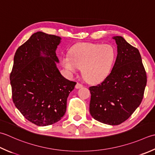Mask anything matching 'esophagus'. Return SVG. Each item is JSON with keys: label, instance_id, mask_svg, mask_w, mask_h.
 <instances>
[{"label": "esophagus", "instance_id": "obj_1", "mask_svg": "<svg viewBox=\"0 0 155 155\" xmlns=\"http://www.w3.org/2000/svg\"><path fill=\"white\" fill-rule=\"evenodd\" d=\"M83 87V84H81V83H77V84H76L75 88H76V89H80V88H82Z\"/></svg>", "mask_w": 155, "mask_h": 155}]
</instances>
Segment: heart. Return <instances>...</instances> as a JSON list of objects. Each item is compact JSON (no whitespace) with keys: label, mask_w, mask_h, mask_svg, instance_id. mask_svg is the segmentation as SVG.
Listing matches in <instances>:
<instances>
[{"label":"heart","mask_w":155,"mask_h":155,"mask_svg":"<svg viewBox=\"0 0 155 155\" xmlns=\"http://www.w3.org/2000/svg\"><path fill=\"white\" fill-rule=\"evenodd\" d=\"M116 48L111 44L78 43L63 56L61 62L69 74L82 68V75L89 83H97L110 74L116 61Z\"/></svg>","instance_id":"obj_1"}]
</instances>
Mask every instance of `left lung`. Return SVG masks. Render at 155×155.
<instances>
[{
  "instance_id": "obj_1",
  "label": "left lung",
  "mask_w": 155,
  "mask_h": 155,
  "mask_svg": "<svg viewBox=\"0 0 155 155\" xmlns=\"http://www.w3.org/2000/svg\"><path fill=\"white\" fill-rule=\"evenodd\" d=\"M112 38L117 44L116 61L101 84L89 87V111L95 120L116 126L128 120L140 105L147 79L137 48L122 36Z\"/></svg>"
}]
</instances>
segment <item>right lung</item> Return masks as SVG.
I'll list each match as a JSON object with an SVG mask.
<instances>
[{
  "label": "right lung",
  "instance_id": "obj_1",
  "mask_svg": "<svg viewBox=\"0 0 155 155\" xmlns=\"http://www.w3.org/2000/svg\"><path fill=\"white\" fill-rule=\"evenodd\" d=\"M61 38L38 31L17 50L10 75L15 105L29 122L39 126L61 120L67 98L77 83L66 79L56 64Z\"/></svg>",
  "mask_w": 155,
  "mask_h": 155
}]
</instances>
